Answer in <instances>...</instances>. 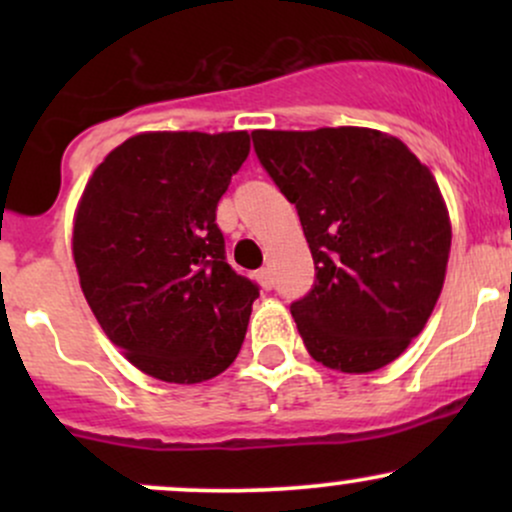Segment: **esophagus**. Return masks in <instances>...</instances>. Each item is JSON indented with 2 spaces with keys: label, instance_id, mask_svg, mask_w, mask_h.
Returning a JSON list of instances; mask_svg holds the SVG:
<instances>
[{
  "label": "esophagus",
  "instance_id": "esophagus-1",
  "mask_svg": "<svg viewBox=\"0 0 512 512\" xmlns=\"http://www.w3.org/2000/svg\"><path fill=\"white\" fill-rule=\"evenodd\" d=\"M255 276H257V284H260L264 291H269L274 286V276H272V269H269V267H262Z\"/></svg>",
  "mask_w": 512,
  "mask_h": 512
}]
</instances>
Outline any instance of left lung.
Here are the masks:
<instances>
[{"label":"left lung","instance_id":"8db88e82","mask_svg":"<svg viewBox=\"0 0 512 512\" xmlns=\"http://www.w3.org/2000/svg\"><path fill=\"white\" fill-rule=\"evenodd\" d=\"M252 142L313 252L315 286L291 305L308 354L342 373L392 363L448 272L452 226L433 173L380 129H257Z\"/></svg>","mask_w":512,"mask_h":512}]
</instances>
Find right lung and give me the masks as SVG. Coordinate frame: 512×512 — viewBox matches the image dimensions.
<instances>
[{"instance_id": "1", "label": "right lung", "mask_w": 512, "mask_h": 512, "mask_svg": "<svg viewBox=\"0 0 512 512\" xmlns=\"http://www.w3.org/2000/svg\"><path fill=\"white\" fill-rule=\"evenodd\" d=\"M248 132H142L98 163L72 255L105 337L151 378L195 385L236 361L260 296L226 262L216 204Z\"/></svg>"}]
</instances>
